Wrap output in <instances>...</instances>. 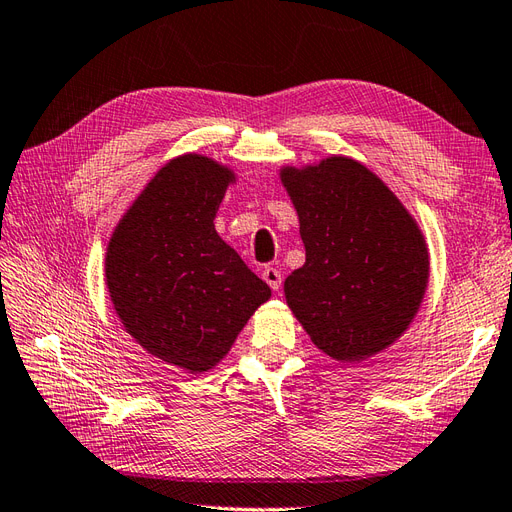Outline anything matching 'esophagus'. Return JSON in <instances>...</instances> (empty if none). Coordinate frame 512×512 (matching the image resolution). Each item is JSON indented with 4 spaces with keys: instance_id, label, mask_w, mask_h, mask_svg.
Wrapping results in <instances>:
<instances>
[{
    "instance_id": "esophagus-1",
    "label": "esophagus",
    "mask_w": 512,
    "mask_h": 512,
    "mask_svg": "<svg viewBox=\"0 0 512 512\" xmlns=\"http://www.w3.org/2000/svg\"><path fill=\"white\" fill-rule=\"evenodd\" d=\"M261 276H264V281H266L274 291H279V289H281V285H283V276H281V272L276 270V268H266L264 272H261Z\"/></svg>"
}]
</instances>
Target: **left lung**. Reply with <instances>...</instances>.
I'll return each instance as SVG.
<instances>
[{
	"instance_id": "1",
	"label": "left lung",
	"mask_w": 512,
	"mask_h": 512,
	"mask_svg": "<svg viewBox=\"0 0 512 512\" xmlns=\"http://www.w3.org/2000/svg\"><path fill=\"white\" fill-rule=\"evenodd\" d=\"M300 218L304 266L285 298L330 358L377 354L410 326L429 281L427 244L388 186L352 158L281 173Z\"/></svg>"
}]
</instances>
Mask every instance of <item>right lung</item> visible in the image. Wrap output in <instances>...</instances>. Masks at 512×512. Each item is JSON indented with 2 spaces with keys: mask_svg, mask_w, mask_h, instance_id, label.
<instances>
[{
  "mask_svg": "<svg viewBox=\"0 0 512 512\" xmlns=\"http://www.w3.org/2000/svg\"><path fill=\"white\" fill-rule=\"evenodd\" d=\"M231 180L212 158H173L124 214L107 248V287L128 334L191 373L212 369L270 298V287L214 229Z\"/></svg>",
  "mask_w": 512,
  "mask_h": 512,
  "instance_id": "right-lung-1",
  "label": "right lung"
}]
</instances>
